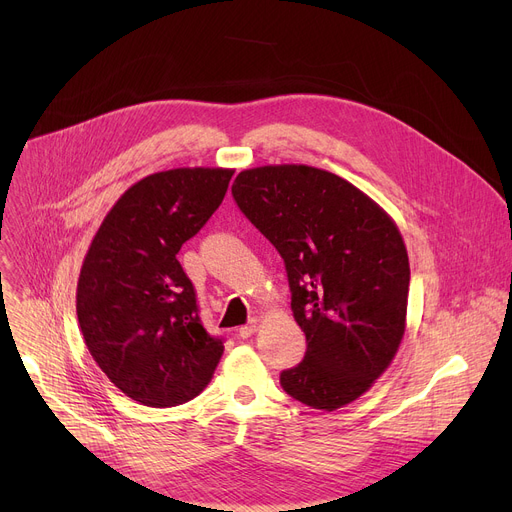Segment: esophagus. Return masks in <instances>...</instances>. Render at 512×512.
Returning <instances> with one entry per match:
<instances>
[{"label": "esophagus", "instance_id": "obj_1", "mask_svg": "<svg viewBox=\"0 0 512 512\" xmlns=\"http://www.w3.org/2000/svg\"><path fill=\"white\" fill-rule=\"evenodd\" d=\"M255 332H257V320H251L249 324H245V326L239 328V336H241V338H249V336H253Z\"/></svg>", "mask_w": 512, "mask_h": 512}]
</instances>
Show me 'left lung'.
<instances>
[{"instance_id": "obj_1", "label": "left lung", "mask_w": 512, "mask_h": 512, "mask_svg": "<svg viewBox=\"0 0 512 512\" xmlns=\"http://www.w3.org/2000/svg\"><path fill=\"white\" fill-rule=\"evenodd\" d=\"M233 198L279 251L308 350L287 395L334 411L387 371L405 334L409 257L393 218L344 178L281 164L243 170Z\"/></svg>"}]
</instances>
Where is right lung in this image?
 <instances>
[{"instance_id":"add662e5","label":"right lung","mask_w":512,"mask_h":512,"mask_svg":"<svg viewBox=\"0 0 512 512\" xmlns=\"http://www.w3.org/2000/svg\"><path fill=\"white\" fill-rule=\"evenodd\" d=\"M235 170L174 168L127 188L103 218L77 285L85 344L109 381L148 407L204 391L223 338L198 318L180 247L221 206Z\"/></svg>"}]
</instances>
